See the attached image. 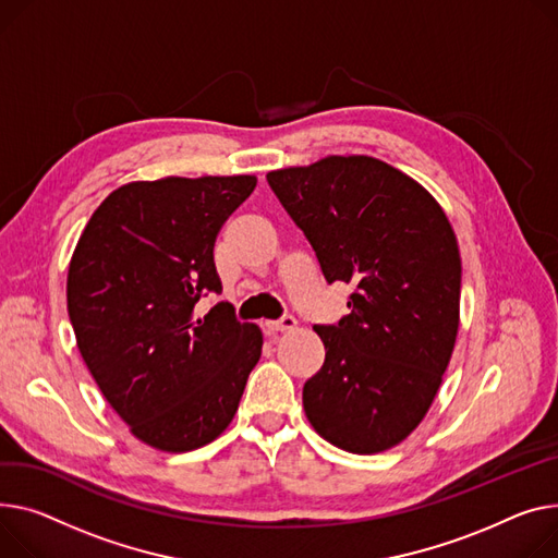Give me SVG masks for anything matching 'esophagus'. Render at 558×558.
<instances>
[{
  "instance_id": "obj_1",
  "label": "esophagus",
  "mask_w": 558,
  "mask_h": 558,
  "mask_svg": "<svg viewBox=\"0 0 558 558\" xmlns=\"http://www.w3.org/2000/svg\"><path fill=\"white\" fill-rule=\"evenodd\" d=\"M265 329H267L269 333L291 331V329H295V318H291V316H284V318H280V320H269V323H265Z\"/></svg>"
}]
</instances>
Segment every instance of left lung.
<instances>
[{"instance_id": "left-lung-1", "label": "left lung", "mask_w": 558, "mask_h": 558, "mask_svg": "<svg viewBox=\"0 0 558 558\" xmlns=\"http://www.w3.org/2000/svg\"><path fill=\"white\" fill-rule=\"evenodd\" d=\"M325 280L348 282L350 314L316 325L325 363L305 415L333 447L369 456L411 435L439 390L460 325L462 263L441 206L373 157H325L267 174Z\"/></svg>"}]
</instances>
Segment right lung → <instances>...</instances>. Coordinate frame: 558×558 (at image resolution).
I'll return each mask as SVG.
<instances>
[{
  "mask_svg": "<svg viewBox=\"0 0 558 558\" xmlns=\"http://www.w3.org/2000/svg\"><path fill=\"white\" fill-rule=\"evenodd\" d=\"M253 174L132 181L92 215L73 251L66 310L100 392L145 444L183 453L235 417L263 331L219 293V229L253 193Z\"/></svg>",
  "mask_w": 558,
  "mask_h": 558,
  "instance_id": "obj_1",
  "label": "right lung"
}]
</instances>
